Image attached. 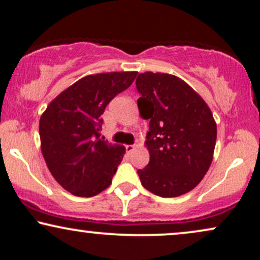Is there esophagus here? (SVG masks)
<instances>
[{
  "instance_id": "obj_1",
  "label": "esophagus",
  "mask_w": 260,
  "mask_h": 260,
  "mask_svg": "<svg viewBox=\"0 0 260 260\" xmlns=\"http://www.w3.org/2000/svg\"><path fill=\"white\" fill-rule=\"evenodd\" d=\"M125 149H126L127 153H131L134 149H135V146H134V145H127V146H125Z\"/></svg>"
}]
</instances>
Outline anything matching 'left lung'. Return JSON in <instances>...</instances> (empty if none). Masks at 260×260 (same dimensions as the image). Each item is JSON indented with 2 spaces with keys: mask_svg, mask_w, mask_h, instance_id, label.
<instances>
[{
  "mask_svg": "<svg viewBox=\"0 0 260 260\" xmlns=\"http://www.w3.org/2000/svg\"><path fill=\"white\" fill-rule=\"evenodd\" d=\"M136 89L143 119H149V162L137 170L150 193L175 198L197 187L212 162L217 125L203 99L178 77L140 73Z\"/></svg>",
  "mask_w": 260,
  "mask_h": 260,
  "instance_id": "obj_1",
  "label": "left lung"
}]
</instances>
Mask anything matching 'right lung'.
<instances>
[{
	"instance_id": "1",
	"label": "right lung",
	"mask_w": 260,
	"mask_h": 260,
	"mask_svg": "<svg viewBox=\"0 0 260 260\" xmlns=\"http://www.w3.org/2000/svg\"><path fill=\"white\" fill-rule=\"evenodd\" d=\"M137 72L86 76L50 102L40 119L41 149L56 182L76 197L110 187L125 154L100 137L106 106L133 84Z\"/></svg>"
}]
</instances>
